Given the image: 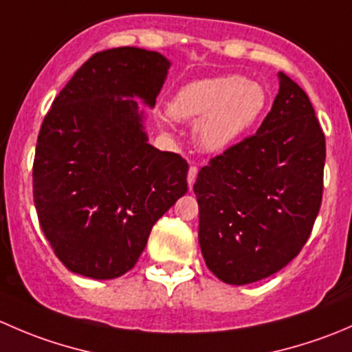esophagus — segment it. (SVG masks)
Returning <instances> with one entry per match:
<instances>
[{
	"mask_svg": "<svg viewBox=\"0 0 352 352\" xmlns=\"http://www.w3.org/2000/svg\"><path fill=\"white\" fill-rule=\"evenodd\" d=\"M197 172H199L197 166H196V165H190L189 173H187V184H189V187H192V186H194V182H196Z\"/></svg>",
	"mask_w": 352,
	"mask_h": 352,
	"instance_id": "1",
	"label": "esophagus"
}]
</instances>
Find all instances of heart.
<instances>
[{"mask_svg":"<svg viewBox=\"0 0 352 352\" xmlns=\"http://www.w3.org/2000/svg\"><path fill=\"white\" fill-rule=\"evenodd\" d=\"M267 91L242 74L190 81L170 98L166 110L182 122L196 124V140L206 151H219L235 143L261 120Z\"/></svg>","mask_w":352,"mask_h":352,"instance_id":"obj_1","label":"heart"}]
</instances>
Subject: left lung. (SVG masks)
Listing matches in <instances>:
<instances>
[{
	"label": "left lung",
	"instance_id": "8db88e82",
	"mask_svg": "<svg viewBox=\"0 0 352 352\" xmlns=\"http://www.w3.org/2000/svg\"><path fill=\"white\" fill-rule=\"evenodd\" d=\"M325 136L303 88L279 73V94L257 133L199 170V243L228 285L289 264L307 243L324 192Z\"/></svg>",
	"mask_w": 352,
	"mask_h": 352
}]
</instances>
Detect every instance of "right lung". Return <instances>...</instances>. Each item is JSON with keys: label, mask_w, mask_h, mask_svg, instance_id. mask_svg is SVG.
<instances>
[{"label": "right lung", "mask_w": 352, "mask_h": 352, "mask_svg": "<svg viewBox=\"0 0 352 352\" xmlns=\"http://www.w3.org/2000/svg\"><path fill=\"white\" fill-rule=\"evenodd\" d=\"M170 63L138 47L91 56L52 102L35 148L38 223L59 261L94 279L136 265L151 228L187 192L189 165L148 144L138 104L153 107Z\"/></svg>", "instance_id": "add662e5"}]
</instances>
